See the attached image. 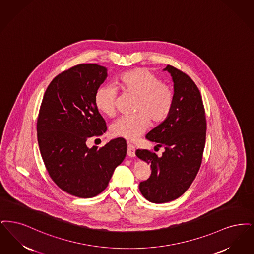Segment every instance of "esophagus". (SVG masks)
I'll use <instances>...</instances> for the list:
<instances>
[{"mask_svg":"<svg viewBox=\"0 0 254 254\" xmlns=\"http://www.w3.org/2000/svg\"><path fill=\"white\" fill-rule=\"evenodd\" d=\"M127 155H129L130 157H133L135 155V147L132 145V144H128Z\"/></svg>","mask_w":254,"mask_h":254,"instance_id":"34e87169","label":"esophagus"}]
</instances>
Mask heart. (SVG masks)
Returning a JSON list of instances; mask_svg holds the SVG:
<instances>
[{
  "instance_id": "b5f03b06",
  "label": "heart",
  "mask_w": 254,
  "mask_h": 254,
  "mask_svg": "<svg viewBox=\"0 0 254 254\" xmlns=\"http://www.w3.org/2000/svg\"><path fill=\"white\" fill-rule=\"evenodd\" d=\"M116 87L123 94L135 97V114L122 117L111 125L114 137L132 141L149 128L150 122L155 125L161 124L172 113L175 102L173 89L148 69L136 68L122 73L116 80ZM116 89L101 86L95 95L96 107L102 114L113 117L116 113Z\"/></svg>"
}]
</instances>
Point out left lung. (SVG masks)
Listing matches in <instances>:
<instances>
[{"instance_id":"8db88e82","label":"left lung","mask_w":254,"mask_h":254,"mask_svg":"<svg viewBox=\"0 0 254 254\" xmlns=\"http://www.w3.org/2000/svg\"><path fill=\"white\" fill-rule=\"evenodd\" d=\"M173 77L175 102L171 115L147 133L146 138L164 147L158 157L149 150L135 155L151 165V176L139 190L150 202L160 204L181 196L198 173L206 142L207 122L203 100L193 80L176 67L167 65Z\"/></svg>"}]
</instances>
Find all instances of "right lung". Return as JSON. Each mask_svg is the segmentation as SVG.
I'll use <instances>...</instances> for the list:
<instances>
[{"mask_svg":"<svg viewBox=\"0 0 254 254\" xmlns=\"http://www.w3.org/2000/svg\"><path fill=\"white\" fill-rule=\"evenodd\" d=\"M107 69L82 64L59 74L44 93L37 122L40 152L52 180L67 193L80 198L99 194L126 156L122 137L103 147L88 148L86 140L106 132L95 95Z\"/></svg>","mask_w":254,"mask_h":254,"instance_id":"add662e5","label":"right lung"}]
</instances>
